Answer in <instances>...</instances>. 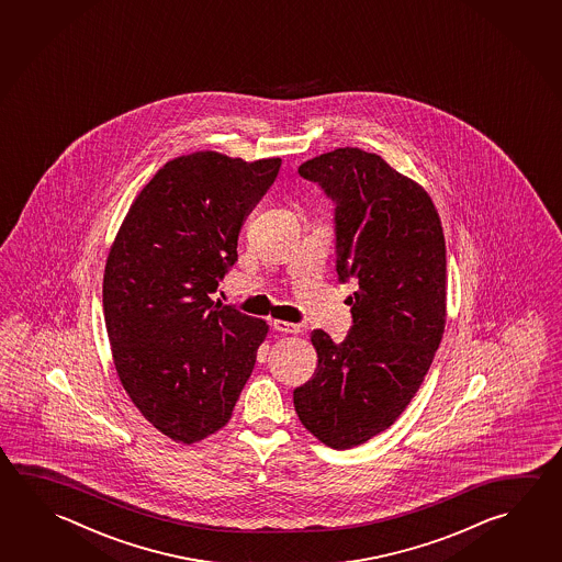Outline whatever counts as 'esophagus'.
<instances>
[{
	"label": "esophagus",
	"mask_w": 562,
	"mask_h": 562,
	"mask_svg": "<svg viewBox=\"0 0 562 562\" xmlns=\"http://www.w3.org/2000/svg\"><path fill=\"white\" fill-rule=\"evenodd\" d=\"M272 327L277 329V331H280V334H300V325L297 324H290V322H282V319H274L272 322Z\"/></svg>",
	"instance_id": "34e87169"
}]
</instances>
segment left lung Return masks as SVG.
I'll list each match as a JSON object with an SVG mask.
<instances>
[{
    "label": "left lung",
    "mask_w": 562,
    "mask_h": 562,
    "mask_svg": "<svg viewBox=\"0 0 562 562\" xmlns=\"http://www.w3.org/2000/svg\"><path fill=\"white\" fill-rule=\"evenodd\" d=\"M297 173L334 203L337 278L359 290L345 341L312 331L317 369L295 389V413L347 450L389 428L430 369L446 324L442 225L428 193L376 154L334 149Z\"/></svg>",
    "instance_id": "1"
}]
</instances>
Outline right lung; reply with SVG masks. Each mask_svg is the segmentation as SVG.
<instances>
[{
  "label": "right lung",
  "mask_w": 562,
  "mask_h": 562,
  "mask_svg": "<svg viewBox=\"0 0 562 562\" xmlns=\"http://www.w3.org/2000/svg\"><path fill=\"white\" fill-rule=\"evenodd\" d=\"M280 164L217 151L171 159L142 189L110 250L102 304L120 381L176 442L228 423L267 337L262 319L211 294L235 267L243 221Z\"/></svg>",
  "instance_id": "1"
}]
</instances>
